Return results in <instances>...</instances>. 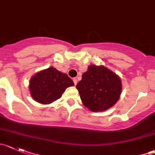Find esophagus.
I'll use <instances>...</instances> for the list:
<instances>
[{
	"label": "esophagus",
	"instance_id": "1",
	"mask_svg": "<svg viewBox=\"0 0 155 155\" xmlns=\"http://www.w3.org/2000/svg\"><path fill=\"white\" fill-rule=\"evenodd\" d=\"M73 82H74V85H76V84H77V79H75V78H74V79H73Z\"/></svg>",
	"mask_w": 155,
	"mask_h": 155
}]
</instances>
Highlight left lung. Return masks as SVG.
<instances>
[{"instance_id": "left-lung-1", "label": "left lung", "mask_w": 155, "mask_h": 155, "mask_svg": "<svg viewBox=\"0 0 155 155\" xmlns=\"http://www.w3.org/2000/svg\"><path fill=\"white\" fill-rule=\"evenodd\" d=\"M76 87L84 105L94 112L115 105L121 92L120 78L104 66H89Z\"/></svg>"}]
</instances>
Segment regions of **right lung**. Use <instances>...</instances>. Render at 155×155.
<instances>
[{"label": "right lung", "mask_w": 155, "mask_h": 155, "mask_svg": "<svg viewBox=\"0 0 155 155\" xmlns=\"http://www.w3.org/2000/svg\"><path fill=\"white\" fill-rule=\"evenodd\" d=\"M73 85V80L66 73L49 68L31 78L29 88L31 96L36 101L48 104L59 99L65 89Z\"/></svg>", "instance_id": "right-lung-1"}]
</instances>
